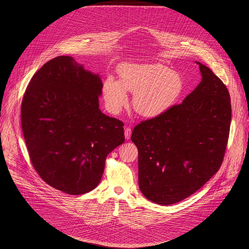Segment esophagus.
Returning <instances> with one entry per match:
<instances>
[{"instance_id": "1", "label": "esophagus", "mask_w": 249, "mask_h": 249, "mask_svg": "<svg viewBox=\"0 0 249 249\" xmlns=\"http://www.w3.org/2000/svg\"><path fill=\"white\" fill-rule=\"evenodd\" d=\"M131 132H132L131 128H129V127H124V137H125L126 140H128V139L130 138Z\"/></svg>"}]
</instances>
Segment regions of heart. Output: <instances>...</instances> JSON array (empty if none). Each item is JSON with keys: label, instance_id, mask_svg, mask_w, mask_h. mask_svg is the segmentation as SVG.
Segmentation results:
<instances>
[{"label": "heart", "instance_id": "b5f03b06", "mask_svg": "<svg viewBox=\"0 0 249 249\" xmlns=\"http://www.w3.org/2000/svg\"><path fill=\"white\" fill-rule=\"evenodd\" d=\"M120 80L108 75L103 83V97L107 110L120 113L128 105L133 93L135 111L146 118H156L173 107L183 90V79L178 71L167 66L125 63L119 68Z\"/></svg>", "mask_w": 249, "mask_h": 249}]
</instances>
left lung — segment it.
<instances>
[{
  "label": "left lung",
  "instance_id": "left-lung-1",
  "mask_svg": "<svg viewBox=\"0 0 249 249\" xmlns=\"http://www.w3.org/2000/svg\"><path fill=\"white\" fill-rule=\"evenodd\" d=\"M181 105L137 124L138 181L144 197L171 205L190 196L218 171L231 124L230 95L207 66Z\"/></svg>",
  "mask_w": 249,
  "mask_h": 249
}]
</instances>
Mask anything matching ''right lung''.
<instances>
[{"label":"right lung","instance_id":"obj_1","mask_svg":"<svg viewBox=\"0 0 249 249\" xmlns=\"http://www.w3.org/2000/svg\"><path fill=\"white\" fill-rule=\"evenodd\" d=\"M103 81L71 56L36 71L22 102V129L32 163L47 184L68 195L94 190L107 155L124 142V124L100 109Z\"/></svg>","mask_w":249,"mask_h":249}]
</instances>
